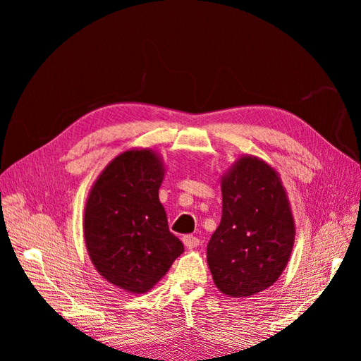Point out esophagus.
<instances>
[{
    "mask_svg": "<svg viewBox=\"0 0 361 361\" xmlns=\"http://www.w3.org/2000/svg\"><path fill=\"white\" fill-rule=\"evenodd\" d=\"M182 241H183V244L187 248H194V247H197L200 244V239L197 236H192V235H185L182 238Z\"/></svg>",
    "mask_w": 361,
    "mask_h": 361,
    "instance_id": "34e87169",
    "label": "esophagus"
}]
</instances>
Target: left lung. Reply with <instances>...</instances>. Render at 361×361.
<instances>
[{
    "label": "left lung",
    "instance_id": "1",
    "mask_svg": "<svg viewBox=\"0 0 361 361\" xmlns=\"http://www.w3.org/2000/svg\"><path fill=\"white\" fill-rule=\"evenodd\" d=\"M223 214L207 244L216 288L250 297L274 285L295 241L290 206L279 174L267 162L243 157L221 180Z\"/></svg>",
    "mask_w": 361,
    "mask_h": 361
}]
</instances>
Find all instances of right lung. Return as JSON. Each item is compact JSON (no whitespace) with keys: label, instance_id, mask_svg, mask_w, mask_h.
I'll use <instances>...</instances> for the list:
<instances>
[{"label":"right lung","instance_id":"add662e5","mask_svg":"<svg viewBox=\"0 0 361 361\" xmlns=\"http://www.w3.org/2000/svg\"><path fill=\"white\" fill-rule=\"evenodd\" d=\"M162 178L155 152L128 150L108 164L87 199L84 239L93 265L130 293L154 288L183 253L158 197Z\"/></svg>","mask_w":361,"mask_h":361}]
</instances>
